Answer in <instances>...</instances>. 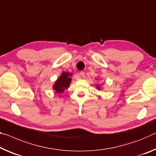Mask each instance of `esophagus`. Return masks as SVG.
Listing matches in <instances>:
<instances>
[{"label":"esophagus","mask_w":156,"mask_h":156,"mask_svg":"<svg viewBox=\"0 0 156 156\" xmlns=\"http://www.w3.org/2000/svg\"><path fill=\"white\" fill-rule=\"evenodd\" d=\"M80 76L81 78H85V73L84 72H80Z\"/></svg>","instance_id":"obj_1"}]
</instances>
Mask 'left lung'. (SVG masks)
<instances>
[{"mask_svg":"<svg viewBox=\"0 0 156 156\" xmlns=\"http://www.w3.org/2000/svg\"><path fill=\"white\" fill-rule=\"evenodd\" d=\"M96 88H97L98 90H100V87L98 85H96Z\"/></svg>","mask_w":156,"mask_h":156,"instance_id":"1","label":"left lung"}]
</instances>
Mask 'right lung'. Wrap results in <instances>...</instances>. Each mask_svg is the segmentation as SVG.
<instances>
[{
  "mask_svg": "<svg viewBox=\"0 0 156 156\" xmlns=\"http://www.w3.org/2000/svg\"><path fill=\"white\" fill-rule=\"evenodd\" d=\"M72 73L69 72H62V75L58 78V80L55 81V84L53 85V89L56 91V93H62L65 90L69 87Z\"/></svg>",
  "mask_w": 156,
  "mask_h": 156,
  "instance_id": "1",
  "label": "right lung"
}]
</instances>
